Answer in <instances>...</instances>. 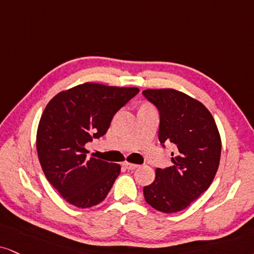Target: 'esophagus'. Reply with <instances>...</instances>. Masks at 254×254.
I'll return each mask as SVG.
<instances>
[{
  "label": "esophagus",
  "mask_w": 254,
  "mask_h": 254,
  "mask_svg": "<svg viewBox=\"0 0 254 254\" xmlns=\"http://www.w3.org/2000/svg\"><path fill=\"white\" fill-rule=\"evenodd\" d=\"M122 166H124L125 168H126V170H129V171H133V170H135V168H137L139 167V166L137 165H135V164H130V162H124V164H122Z\"/></svg>",
  "instance_id": "34e87169"
}]
</instances>
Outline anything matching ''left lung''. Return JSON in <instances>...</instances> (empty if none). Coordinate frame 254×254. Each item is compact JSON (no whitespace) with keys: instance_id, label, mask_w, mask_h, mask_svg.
Segmentation results:
<instances>
[{"instance_id":"1","label":"left lung","mask_w":254,"mask_h":254,"mask_svg":"<svg viewBox=\"0 0 254 254\" xmlns=\"http://www.w3.org/2000/svg\"><path fill=\"white\" fill-rule=\"evenodd\" d=\"M143 96L160 114L159 140L177 146L171 167L156 168L143 187L148 205L164 213L180 212L208 189L219 167L221 140L212 114L201 102L175 89H146Z\"/></svg>"}]
</instances>
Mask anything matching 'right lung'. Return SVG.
Listing matches in <instances>:
<instances>
[{
  "label": "right lung",
  "instance_id": "1",
  "mask_svg": "<svg viewBox=\"0 0 254 254\" xmlns=\"http://www.w3.org/2000/svg\"><path fill=\"white\" fill-rule=\"evenodd\" d=\"M137 93L135 87L86 82L47 105L37 128V155L47 180L70 205L88 208L107 196L120 165L88 159L84 146L105 135L115 113Z\"/></svg>",
  "mask_w": 254,
  "mask_h": 254
}]
</instances>
